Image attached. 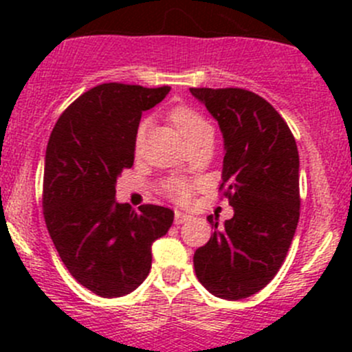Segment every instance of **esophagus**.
I'll return each instance as SVG.
<instances>
[{"mask_svg": "<svg viewBox=\"0 0 352 352\" xmlns=\"http://www.w3.org/2000/svg\"><path fill=\"white\" fill-rule=\"evenodd\" d=\"M190 216L186 214V212L175 211V225H184L186 221H189Z\"/></svg>", "mask_w": 352, "mask_h": 352, "instance_id": "esophagus-1", "label": "esophagus"}]
</instances>
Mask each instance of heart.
<instances>
[{
	"instance_id": "heart-1",
	"label": "heart",
	"mask_w": 352,
	"mask_h": 352,
	"mask_svg": "<svg viewBox=\"0 0 352 352\" xmlns=\"http://www.w3.org/2000/svg\"><path fill=\"white\" fill-rule=\"evenodd\" d=\"M170 120H172L173 126L179 129V133L182 134L184 140L187 141V144L196 141L197 138H201L202 134L212 133L211 124L206 120V117L202 113H199L197 110L189 109V107H177L170 112ZM144 133H146V122L141 124L138 127L136 133V150H140L141 143H143ZM165 192L172 201L180 202V204H186L192 197V184L186 182V180L173 179L168 180L165 184Z\"/></svg>"
}]
</instances>
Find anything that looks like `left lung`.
Here are the masks:
<instances>
[{"mask_svg": "<svg viewBox=\"0 0 352 352\" xmlns=\"http://www.w3.org/2000/svg\"><path fill=\"white\" fill-rule=\"evenodd\" d=\"M225 138L219 190L232 219L194 254L201 285L223 300H242L278 274L300 219V156L286 120L265 98L243 88H190Z\"/></svg>", "mask_w": 352, "mask_h": 352, "instance_id": "left-lung-1", "label": "left lung"}]
</instances>
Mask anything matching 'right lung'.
Segmentation results:
<instances>
[{
    "mask_svg": "<svg viewBox=\"0 0 352 352\" xmlns=\"http://www.w3.org/2000/svg\"><path fill=\"white\" fill-rule=\"evenodd\" d=\"M170 87L104 83L90 88L56 122L45 151L42 206L49 235L69 274L102 298L129 294L151 269V243L166 235L173 211L116 202V182L134 163L141 113Z\"/></svg>",
    "mask_w": 352,
    "mask_h": 352,
    "instance_id": "right-lung-1",
    "label": "right lung"
}]
</instances>
